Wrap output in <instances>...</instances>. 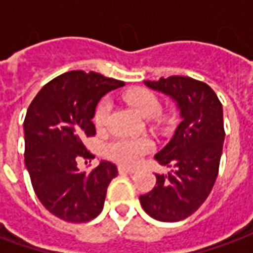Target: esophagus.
<instances>
[{"mask_svg": "<svg viewBox=\"0 0 253 253\" xmlns=\"http://www.w3.org/2000/svg\"><path fill=\"white\" fill-rule=\"evenodd\" d=\"M118 170H119L121 173H130V175H131V173H135V169H134V168H127V167H119Z\"/></svg>", "mask_w": 253, "mask_h": 253, "instance_id": "1", "label": "esophagus"}]
</instances>
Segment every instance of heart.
Segmentation results:
<instances>
[{"mask_svg": "<svg viewBox=\"0 0 253 253\" xmlns=\"http://www.w3.org/2000/svg\"><path fill=\"white\" fill-rule=\"evenodd\" d=\"M123 100L132 107L142 118H153L161 110V103L157 94L145 88H134L123 93ZM111 104L107 99L100 101L93 114L94 126L97 130L104 128L110 115ZM152 150V142L148 139L121 138L108 145L107 152L111 159L122 165L138 164L145 154Z\"/></svg>", "mask_w": 253, "mask_h": 253, "instance_id": "b5f03b06", "label": "heart"}]
</instances>
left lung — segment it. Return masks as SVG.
Masks as SVG:
<instances>
[{"label":"left lung","mask_w":253,"mask_h":253,"mask_svg":"<svg viewBox=\"0 0 253 253\" xmlns=\"http://www.w3.org/2000/svg\"><path fill=\"white\" fill-rule=\"evenodd\" d=\"M145 85L175 99L183 121L156 154L159 164L170 167L172 173L156 175L154 188L139 202L154 219L176 222L194 214L215 183L225 139L222 104L206 83L191 77H161Z\"/></svg>","instance_id":"1"}]
</instances>
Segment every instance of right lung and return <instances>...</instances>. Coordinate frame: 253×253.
Masks as SVG:
<instances>
[{"label": "right lung", "instance_id": "right-lung-1", "mask_svg": "<svg viewBox=\"0 0 253 253\" xmlns=\"http://www.w3.org/2000/svg\"><path fill=\"white\" fill-rule=\"evenodd\" d=\"M125 83L99 73L73 70L47 83L28 107L24 119L25 165L42 205L66 222H88L104 206L116 165L100 164L80 172V159H93L84 145L93 137L99 100Z\"/></svg>", "mask_w": 253, "mask_h": 253}]
</instances>
